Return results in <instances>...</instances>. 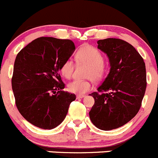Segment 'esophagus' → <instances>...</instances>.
Listing matches in <instances>:
<instances>
[{
  "label": "esophagus",
  "instance_id": "34e87169",
  "mask_svg": "<svg viewBox=\"0 0 158 158\" xmlns=\"http://www.w3.org/2000/svg\"><path fill=\"white\" fill-rule=\"evenodd\" d=\"M84 96H85V95H77V96H76V98H77V99H81V98H83Z\"/></svg>",
  "mask_w": 158,
  "mask_h": 158
}]
</instances>
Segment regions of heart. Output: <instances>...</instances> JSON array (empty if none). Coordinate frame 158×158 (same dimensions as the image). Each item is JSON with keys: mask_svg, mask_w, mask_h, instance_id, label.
<instances>
[{"mask_svg": "<svg viewBox=\"0 0 158 158\" xmlns=\"http://www.w3.org/2000/svg\"><path fill=\"white\" fill-rule=\"evenodd\" d=\"M76 61L78 64L88 65L85 76L95 81H101L106 73V65L103 62L102 52L95 47L85 45L76 52ZM75 69V64L71 59H68L61 65L60 71L62 76L66 79L73 76ZM75 79L68 85L69 91L76 94L82 95L89 91L92 88V79Z\"/></svg>", "mask_w": 158, "mask_h": 158, "instance_id": "heart-1", "label": "heart"}]
</instances>
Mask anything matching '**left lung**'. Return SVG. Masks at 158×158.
Masks as SVG:
<instances>
[{"mask_svg": "<svg viewBox=\"0 0 158 158\" xmlns=\"http://www.w3.org/2000/svg\"><path fill=\"white\" fill-rule=\"evenodd\" d=\"M98 48L108 56L110 72L90 96L92 123L102 131L123 126L140 110L147 87L145 63L133 45L119 38L98 41Z\"/></svg>", "mask_w": 158, "mask_h": 158, "instance_id": "1", "label": "left lung"}]
</instances>
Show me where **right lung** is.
I'll return each mask as SVG.
<instances>
[{"label": "right lung", "instance_id": "1", "mask_svg": "<svg viewBox=\"0 0 158 158\" xmlns=\"http://www.w3.org/2000/svg\"><path fill=\"white\" fill-rule=\"evenodd\" d=\"M76 49L73 41L41 37L17 55L11 79L15 104L34 126L51 130L65 118L74 93L63 91L61 65Z\"/></svg>", "mask_w": 158, "mask_h": 158}]
</instances>
